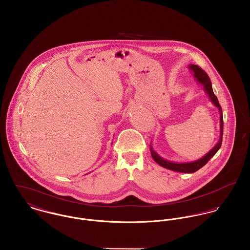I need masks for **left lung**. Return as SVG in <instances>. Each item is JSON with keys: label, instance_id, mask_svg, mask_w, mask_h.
I'll use <instances>...</instances> for the list:
<instances>
[{"label": "left lung", "instance_id": "obj_1", "mask_svg": "<svg viewBox=\"0 0 250 250\" xmlns=\"http://www.w3.org/2000/svg\"><path fill=\"white\" fill-rule=\"evenodd\" d=\"M189 69L194 73V79L196 80V82L198 83L203 85V89L206 92V94L208 95L209 99L211 100L213 104L219 109V112H220V139H219V142L202 158L193 161V162H184V163H176V162H171V161L164 159L157 152H155V150L152 148V146L150 145L151 156H152L153 160L158 165H160L163 167H166L170 170H174V171H178V172H185V173H191V172H194V171L198 170L217 153V151L220 149V147L222 146V134H223V116H222V107L220 105L218 98L216 97V95L213 92L212 83H211V81H210L208 75L202 69H200L197 65L191 64V65H189Z\"/></svg>", "mask_w": 250, "mask_h": 250}]
</instances>
